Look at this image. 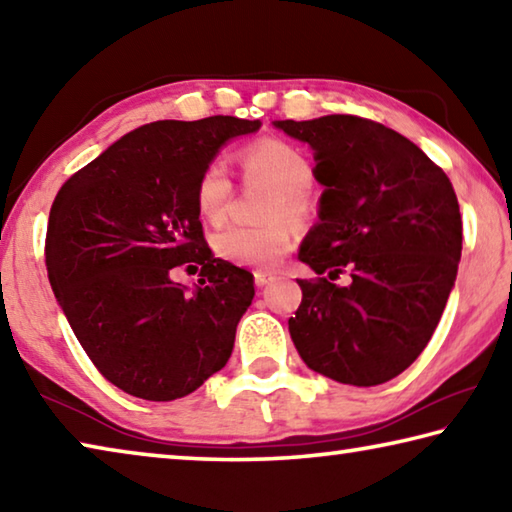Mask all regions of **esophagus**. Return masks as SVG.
Here are the masks:
<instances>
[{"instance_id":"34e87169","label":"esophagus","mask_w":512,"mask_h":512,"mask_svg":"<svg viewBox=\"0 0 512 512\" xmlns=\"http://www.w3.org/2000/svg\"><path fill=\"white\" fill-rule=\"evenodd\" d=\"M255 284L259 289L262 287H266V284H271L273 280H275V275H271V273H264V271H255Z\"/></svg>"}]
</instances>
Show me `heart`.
<instances>
[{
    "instance_id": "1",
    "label": "heart",
    "mask_w": 512,
    "mask_h": 512,
    "mask_svg": "<svg viewBox=\"0 0 512 512\" xmlns=\"http://www.w3.org/2000/svg\"><path fill=\"white\" fill-rule=\"evenodd\" d=\"M246 178L273 187L266 203V225H230L214 237V253L237 266L271 271L293 248V225L311 214L309 189L314 185V167L298 146L275 137L250 142L239 155ZM235 183L221 160L207 162L198 173L194 203L207 223L219 225L228 219Z\"/></svg>"
}]
</instances>
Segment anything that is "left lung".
I'll return each instance as SVG.
<instances>
[{
  "mask_svg": "<svg viewBox=\"0 0 512 512\" xmlns=\"http://www.w3.org/2000/svg\"><path fill=\"white\" fill-rule=\"evenodd\" d=\"M316 151L320 221L298 259L289 318L311 370L350 386H377L427 348L454 287L463 221L447 173L393 128L357 115L275 121ZM348 272L351 284L333 282Z\"/></svg>",
  "mask_w": 512,
  "mask_h": 512,
  "instance_id": "8db88e82",
  "label": "left lung"
}]
</instances>
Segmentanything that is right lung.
I'll list each match as a JSON object with an SVG mask.
<instances>
[{
  "instance_id": "right-lung-1",
  "label": "right lung",
  "mask_w": 512,
  "mask_h": 512,
  "mask_svg": "<svg viewBox=\"0 0 512 512\" xmlns=\"http://www.w3.org/2000/svg\"><path fill=\"white\" fill-rule=\"evenodd\" d=\"M259 121L205 117L135 128L85 164L51 205L47 275L76 339L110 384L151 402L194 393L228 363L253 275L212 257L198 173ZM202 266L199 289L170 280Z\"/></svg>"
}]
</instances>
